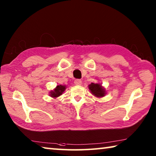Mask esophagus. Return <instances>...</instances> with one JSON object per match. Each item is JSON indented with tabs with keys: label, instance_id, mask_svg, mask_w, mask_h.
I'll use <instances>...</instances> for the list:
<instances>
[{
	"label": "esophagus",
	"instance_id": "34e87169",
	"mask_svg": "<svg viewBox=\"0 0 156 156\" xmlns=\"http://www.w3.org/2000/svg\"><path fill=\"white\" fill-rule=\"evenodd\" d=\"M74 83L75 84H76V85H80L82 84V81L81 80H80V79H76V80H75L74 81Z\"/></svg>",
	"mask_w": 156,
	"mask_h": 156
}]
</instances>
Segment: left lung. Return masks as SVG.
Instances as JSON below:
<instances>
[{
  "label": "left lung",
  "mask_w": 156,
  "mask_h": 156,
  "mask_svg": "<svg viewBox=\"0 0 156 156\" xmlns=\"http://www.w3.org/2000/svg\"><path fill=\"white\" fill-rule=\"evenodd\" d=\"M89 89L91 92L96 97H103L105 95V90L102 87L100 84L91 83L89 85Z\"/></svg>",
  "instance_id": "obj_1"
}]
</instances>
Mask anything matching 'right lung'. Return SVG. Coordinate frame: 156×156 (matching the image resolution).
I'll use <instances>...</instances> for the list:
<instances>
[{
    "label": "right lung",
    "instance_id": "obj_1",
    "mask_svg": "<svg viewBox=\"0 0 156 156\" xmlns=\"http://www.w3.org/2000/svg\"><path fill=\"white\" fill-rule=\"evenodd\" d=\"M65 90V86L60 84V85H58L54 89V91H51L50 92V96H51L53 98H56L58 96H60Z\"/></svg>",
    "mask_w": 156,
    "mask_h": 156
}]
</instances>
